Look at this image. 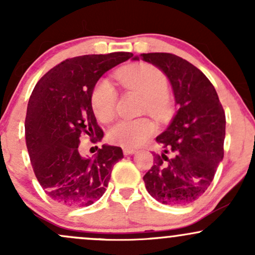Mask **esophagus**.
<instances>
[{
	"label": "esophagus",
	"instance_id": "obj_1",
	"mask_svg": "<svg viewBox=\"0 0 255 255\" xmlns=\"http://www.w3.org/2000/svg\"><path fill=\"white\" fill-rule=\"evenodd\" d=\"M136 152V150H134V148H128V147H125L124 148V154L126 156H129V154H134Z\"/></svg>",
	"mask_w": 255,
	"mask_h": 255
}]
</instances>
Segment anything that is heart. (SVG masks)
Masks as SVG:
<instances>
[{
  "label": "heart",
  "instance_id": "b5f03b06",
  "mask_svg": "<svg viewBox=\"0 0 255 255\" xmlns=\"http://www.w3.org/2000/svg\"><path fill=\"white\" fill-rule=\"evenodd\" d=\"M115 77L127 89L139 91L145 96L144 109L157 120H165L171 113L172 101L168 93V78L159 68L142 63L115 72ZM119 92L109 80H101L91 92V107L96 118L109 122L118 111ZM156 131L148 119H122L111 126L108 139L122 147H139Z\"/></svg>",
  "mask_w": 255,
  "mask_h": 255
}]
</instances>
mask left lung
<instances>
[{
	"label": "left lung",
	"instance_id": "left-lung-1",
	"mask_svg": "<svg viewBox=\"0 0 255 255\" xmlns=\"http://www.w3.org/2000/svg\"><path fill=\"white\" fill-rule=\"evenodd\" d=\"M139 57L164 72L178 105L170 126L157 136L164 152L153 154V165L144 176L145 187L162 204H191L209 188L223 159V107L211 81L188 61L168 52Z\"/></svg>",
	"mask_w": 255,
	"mask_h": 255
}]
</instances>
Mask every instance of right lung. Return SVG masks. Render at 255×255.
<instances>
[{
	"label": "right lung",
	"instance_id": "obj_1",
	"mask_svg": "<svg viewBox=\"0 0 255 255\" xmlns=\"http://www.w3.org/2000/svg\"><path fill=\"white\" fill-rule=\"evenodd\" d=\"M131 52L68 58L38 81L28 101L26 146L38 182L46 194L68 207L92 205L104 194L122 148L103 145L92 158L79 150L80 136L101 141L104 133L91 107L99 78L129 60Z\"/></svg>",
	"mask_w": 255,
	"mask_h": 255
}]
</instances>
